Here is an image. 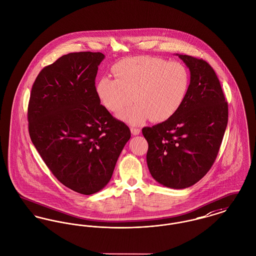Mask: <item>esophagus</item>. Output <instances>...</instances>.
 I'll use <instances>...</instances> for the list:
<instances>
[{
	"mask_svg": "<svg viewBox=\"0 0 256 256\" xmlns=\"http://www.w3.org/2000/svg\"><path fill=\"white\" fill-rule=\"evenodd\" d=\"M131 133H132V135H134V136H136V135H138V134L140 133V129H138V128H134V127H132V128H131Z\"/></svg>",
	"mask_w": 256,
	"mask_h": 256,
	"instance_id": "1",
	"label": "esophagus"
}]
</instances>
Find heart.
Segmentation results:
<instances>
[{"label": "heart", "instance_id": "b5f03b06", "mask_svg": "<svg viewBox=\"0 0 256 256\" xmlns=\"http://www.w3.org/2000/svg\"><path fill=\"white\" fill-rule=\"evenodd\" d=\"M112 72L116 78H102L96 93L102 106L121 120L136 125L148 118L161 122L169 120L182 106L188 95L190 74L178 62L160 57L136 56L116 63Z\"/></svg>", "mask_w": 256, "mask_h": 256}]
</instances>
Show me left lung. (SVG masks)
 I'll use <instances>...</instances> for the list:
<instances>
[{
    "label": "left lung",
    "instance_id": "left-lung-1",
    "mask_svg": "<svg viewBox=\"0 0 256 256\" xmlns=\"http://www.w3.org/2000/svg\"><path fill=\"white\" fill-rule=\"evenodd\" d=\"M190 70V86L180 110L169 120L142 128L152 178L167 188L198 182L212 168L228 122V104L220 80L203 59L176 54Z\"/></svg>",
    "mask_w": 256,
    "mask_h": 256
}]
</instances>
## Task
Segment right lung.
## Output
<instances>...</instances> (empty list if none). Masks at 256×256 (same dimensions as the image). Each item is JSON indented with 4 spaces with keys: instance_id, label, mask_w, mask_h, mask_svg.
Instances as JSON below:
<instances>
[{
    "instance_id": "obj_1",
    "label": "right lung",
    "mask_w": 256,
    "mask_h": 256,
    "mask_svg": "<svg viewBox=\"0 0 256 256\" xmlns=\"http://www.w3.org/2000/svg\"><path fill=\"white\" fill-rule=\"evenodd\" d=\"M101 52L61 56L38 74L28 104L29 134L54 176L84 195L110 182L131 132L101 104L95 86Z\"/></svg>"
}]
</instances>
